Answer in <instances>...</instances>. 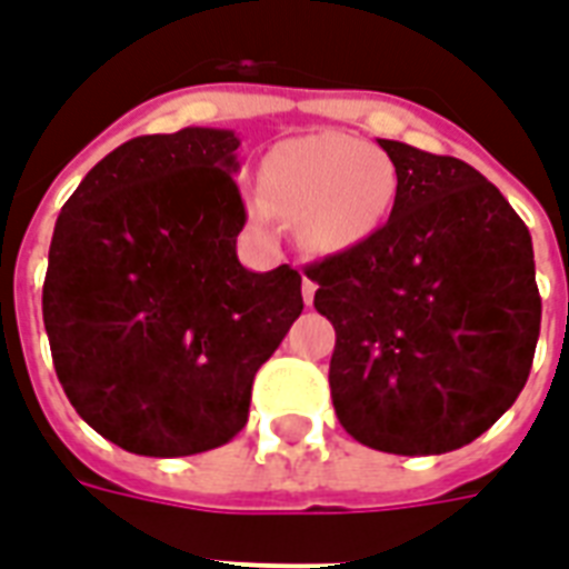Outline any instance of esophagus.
Listing matches in <instances>:
<instances>
[{
	"label": "esophagus",
	"instance_id": "esophagus-1",
	"mask_svg": "<svg viewBox=\"0 0 569 569\" xmlns=\"http://www.w3.org/2000/svg\"><path fill=\"white\" fill-rule=\"evenodd\" d=\"M301 295H303V303H313V295H316V283L310 277H303L301 283Z\"/></svg>",
	"mask_w": 569,
	"mask_h": 569
}]
</instances>
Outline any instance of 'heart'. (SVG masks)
<instances>
[{
  "mask_svg": "<svg viewBox=\"0 0 569 569\" xmlns=\"http://www.w3.org/2000/svg\"><path fill=\"white\" fill-rule=\"evenodd\" d=\"M266 197L247 202L262 229L277 211L292 217L301 244L337 253L367 241L388 220L397 176L390 160L370 142L349 133H313L280 142L266 160Z\"/></svg>",
  "mask_w": 569,
  "mask_h": 569,
  "instance_id": "1",
  "label": "heart"
}]
</instances>
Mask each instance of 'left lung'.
Here are the masks:
<instances>
[{"instance_id":"8db88e82","label":"left lung","mask_w":569,"mask_h":569,"mask_svg":"<svg viewBox=\"0 0 569 569\" xmlns=\"http://www.w3.org/2000/svg\"><path fill=\"white\" fill-rule=\"evenodd\" d=\"M397 169L388 223L307 268L337 331L331 400L372 450L432 457L483 436L526 388L540 292L535 247L466 160L379 140Z\"/></svg>"}]
</instances>
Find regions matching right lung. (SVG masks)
<instances>
[{
  "label": "right lung",
  "mask_w": 569,
  "mask_h": 569,
  "mask_svg": "<svg viewBox=\"0 0 569 569\" xmlns=\"http://www.w3.org/2000/svg\"><path fill=\"white\" fill-rule=\"evenodd\" d=\"M236 130L137 137L89 169L56 220L43 328L94 432L190 457L241 432L262 363L301 316V274L238 262Z\"/></svg>",
  "instance_id": "right-lung-1"
}]
</instances>
